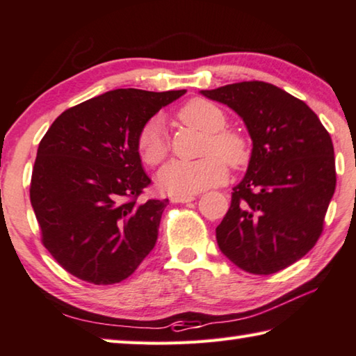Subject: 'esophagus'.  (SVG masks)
Returning a JSON list of instances; mask_svg holds the SVG:
<instances>
[{"mask_svg": "<svg viewBox=\"0 0 356 356\" xmlns=\"http://www.w3.org/2000/svg\"><path fill=\"white\" fill-rule=\"evenodd\" d=\"M172 202H180V204H186L195 201V196L193 195H184V196H172L171 197Z\"/></svg>", "mask_w": 356, "mask_h": 356, "instance_id": "esophagus-1", "label": "esophagus"}]
</instances>
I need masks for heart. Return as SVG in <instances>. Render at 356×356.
I'll use <instances>...</instances> for the list:
<instances>
[{"label": "heart", "mask_w": 356, "mask_h": 356, "mask_svg": "<svg viewBox=\"0 0 356 356\" xmlns=\"http://www.w3.org/2000/svg\"><path fill=\"white\" fill-rule=\"evenodd\" d=\"M177 118L188 127L206 134L202 141L200 160L184 161L172 160L159 172L160 188L170 195H195L209 186L220 185L227 177V166L238 170L250 160V144L243 134L225 129L227 118L225 111L213 102L193 99L180 108ZM141 160L149 166H156L163 161L168 144L163 124L159 118L150 119L141 129L136 140Z\"/></svg>", "instance_id": "1"}]
</instances>
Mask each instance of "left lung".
Returning <instances> with one entry per match:
<instances>
[{
	"label": "left lung",
	"mask_w": 356,
	"mask_h": 356,
	"mask_svg": "<svg viewBox=\"0 0 356 356\" xmlns=\"http://www.w3.org/2000/svg\"><path fill=\"white\" fill-rule=\"evenodd\" d=\"M227 105L248 129L251 159L216 227L222 254L252 275H272L317 243L336 188L334 149L303 100L264 81L201 91Z\"/></svg>",
	"instance_id": "left-lung-1"
}]
</instances>
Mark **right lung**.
<instances>
[{
  "instance_id": "1",
  "label": "right lung",
  "mask_w": 356,
  "mask_h": 356,
  "mask_svg": "<svg viewBox=\"0 0 356 356\" xmlns=\"http://www.w3.org/2000/svg\"><path fill=\"white\" fill-rule=\"evenodd\" d=\"M185 92L114 89L65 110L42 138L29 197L42 243L65 272L116 284L154 250L168 200H138L150 179L136 140Z\"/></svg>"
}]
</instances>
